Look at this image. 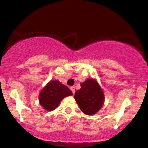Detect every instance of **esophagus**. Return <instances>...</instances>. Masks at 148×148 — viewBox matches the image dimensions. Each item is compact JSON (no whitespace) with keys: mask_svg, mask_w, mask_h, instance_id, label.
Returning a JSON list of instances; mask_svg holds the SVG:
<instances>
[{"mask_svg":"<svg viewBox=\"0 0 148 148\" xmlns=\"http://www.w3.org/2000/svg\"><path fill=\"white\" fill-rule=\"evenodd\" d=\"M70 89H71L72 93L74 95V93H75V87H74V86H71V87H70Z\"/></svg>","mask_w":148,"mask_h":148,"instance_id":"obj_1","label":"esophagus"}]
</instances>
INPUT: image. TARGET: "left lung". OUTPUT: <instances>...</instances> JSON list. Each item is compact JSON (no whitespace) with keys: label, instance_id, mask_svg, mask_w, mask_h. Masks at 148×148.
<instances>
[{"label":"left lung","instance_id":"8db88e82","mask_svg":"<svg viewBox=\"0 0 148 148\" xmlns=\"http://www.w3.org/2000/svg\"><path fill=\"white\" fill-rule=\"evenodd\" d=\"M74 99L82 112L93 115L102 108L104 95L97 79H87L81 83V89L75 92Z\"/></svg>","mask_w":148,"mask_h":148}]
</instances>
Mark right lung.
I'll return each instance as SVG.
<instances>
[{"label": "right lung", "instance_id": "1", "mask_svg": "<svg viewBox=\"0 0 148 148\" xmlns=\"http://www.w3.org/2000/svg\"><path fill=\"white\" fill-rule=\"evenodd\" d=\"M72 95V92L58 80H51L39 93V103L46 111L57 108L64 98Z\"/></svg>", "mask_w": 148, "mask_h": 148}]
</instances>
